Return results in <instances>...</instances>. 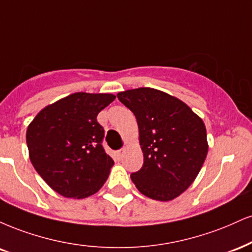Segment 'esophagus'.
<instances>
[{
    "label": "esophagus",
    "mask_w": 252,
    "mask_h": 252,
    "mask_svg": "<svg viewBox=\"0 0 252 252\" xmlns=\"http://www.w3.org/2000/svg\"><path fill=\"white\" fill-rule=\"evenodd\" d=\"M115 157H116V159H118V160L122 159V157H123V150H118V151H116V153H115Z\"/></svg>",
    "instance_id": "obj_1"
}]
</instances>
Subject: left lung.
Here are the masks:
<instances>
[{
    "label": "left lung",
    "mask_w": 252,
    "mask_h": 252,
    "mask_svg": "<svg viewBox=\"0 0 252 252\" xmlns=\"http://www.w3.org/2000/svg\"><path fill=\"white\" fill-rule=\"evenodd\" d=\"M117 98L137 120L144 156L131 181L149 198H176L191 186L207 157L204 123L181 99L153 88L118 93Z\"/></svg>",
    "instance_id": "8db88e82"
}]
</instances>
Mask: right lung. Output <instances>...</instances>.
I'll return each mask as SVG.
<instances>
[{"label":"right lung","instance_id":"obj_1","mask_svg":"<svg viewBox=\"0 0 252 252\" xmlns=\"http://www.w3.org/2000/svg\"><path fill=\"white\" fill-rule=\"evenodd\" d=\"M114 99L111 94H72L42 109L29 124L30 160L60 195L84 198L107 181L114 160L102 145L97 115Z\"/></svg>","mask_w":252,"mask_h":252}]
</instances>
